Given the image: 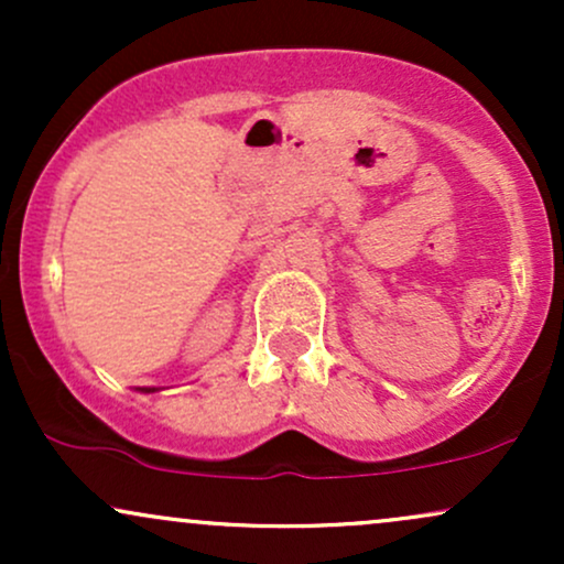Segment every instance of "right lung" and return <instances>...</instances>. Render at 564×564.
Listing matches in <instances>:
<instances>
[{
  "mask_svg": "<svg viewBox=\"0 0 564 564\" xmlns=\"http://www.w3.org/2000/svg\"><path fill=\"white\" fill-rule=\"evenodd\" d=\"M140 392H156V387H142Z\"/></svg>",
  "mask_w": 564,
  "mask_h": 564,
  "instance_id": "add662e5",
  "label": "right lung"
}]
</instances>
